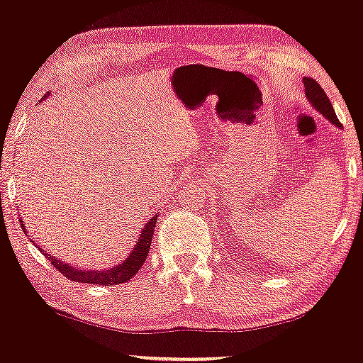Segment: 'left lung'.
<instances>
[{
    "label": "left lung",
    "instance_id": "8db88e82",
    "mask_svg": "<svg viewBox=\"0 0 363 363\" xmlns=\"http://www.w3.org/2000/svg\"><path fill=\"white\" fill-rule=\"evenodd\" d=\"M303 86H306V95H307V99H309V102L312 104V106H314L315 109H318L320 114L324 116V118L331 121L335 126L341 128L340 121L335 114V109H333V106H331V102H329L328 95L324 94L323 89H320L319 83L315 80H312V78H309V77H306V78H303Z\"/></svg>",
    "mask_w": 363,
    "mask_h": 363
}]
</instances>
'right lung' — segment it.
Segmentation results:
<instances>
[{
  "label": "right lung",
  "instance_id": "right-lung-1",
  "mask_svg": "<svg viewBox=\"0 0 363 363\" xmlns=\"http://www.w3.org/2000/svg\"><path fill=\"white\" fill-rule=\"evenodd\" d=\"M157 216L153 215L152 218L148 220L147 225H145L143 230L140 232V237L136 239L135 249L128 254V257L121 264H116L114 268L109 269H80L77 266L68 264V262H61L57 257L51 256L45 251L40 249V252H44V256L51 261V264L56 269L65 274L69 280L78 281V283H91V285H121V283H126L138 273V269L143 266V262L147 261L150 244H152V235L155 232V223ZM23 227V223H20ZM34 242V240H32Z\"/></svg>",
  "mask_w": 363,
  "mask_h": 363
}]
</instances>
